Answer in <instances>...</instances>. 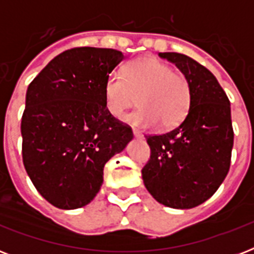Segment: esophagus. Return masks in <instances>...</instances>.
Here are the masks:
<instances>
[{"label": "esophagus", "instance_id": "esophagus-1", "mask_svg": "<svg viewBox=\"0 0 254 254\" xmlns=\"http://www.w3.org/2000/svg\"><path fill=\"white\" fill-rule=\"evenodd\" d=\"M133 134H134L135 138H139V139H143V134H141L137 129H133Z\"/></svg>", "mask_w": 254, "mask_h": 254}]
</instances>
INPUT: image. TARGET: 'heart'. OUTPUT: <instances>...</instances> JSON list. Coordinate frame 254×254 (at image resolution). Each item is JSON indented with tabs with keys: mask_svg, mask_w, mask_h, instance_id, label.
Instances as JSON below:
<instances>
[{
	"mask_svg": "<svg viewBox=\"0 0 254 254\" xmlns=\"http://www.w3.org/2000/svg\"><path fill=\"white\" fill-rule=\"evenodd\" d=\"M138 96L139 111L125 121L138 127L173 129L189 115L192 89L185 75L174 72L165 62L138 58L124 67L123 76L112 73L104 84L105 109L116 119L133 107Z\"/></svg>",
	"mask_w": 254,
	"mask_h": 254,
	"instance_id": "b5f03b06",
	"label": "heart"
}]
</instances>
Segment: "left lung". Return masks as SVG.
Instances as JSON below:
<instances>
[{
	"label": "left lung",
	"instance_id": "1",
	"mask_svg": "<svg viewBox=\"0 0 254 254\" xmlns=\"http://www.w3.org/2000/svg\"><path fill=\"white\" fill-rule=\"evenodd\" d=\"M187 77L192 89L189 115L169 133L146 135L151 154L143 185L161 204L193 208L216 192L227 177L233 147L231 103L216 77L187 55L159 53Z\"/></svg>",
	"mask_w": 254,
	"mask_h": 254
}]
</instances>
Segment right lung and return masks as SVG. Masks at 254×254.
Segmentation results:
<instances>
[{
  "label": "right lung",
  "mask_w": 254,
  "mask_h": 254,
  "mask_svg": "<svg viewBox=\"0 0 254 254\" xmlns=\"http://www.w3.org/2000/svg\"><path fill=\"white\" fill-rule=\"evenodd\" d=\"M124 59L113 49L77 47L55 57L26 92L22 158L38 192L61 209L84 207L104 166L133 138L105 109L104 84Z\"/></svg>",
  "instance_id": "obj_1"
}]
</instances>
